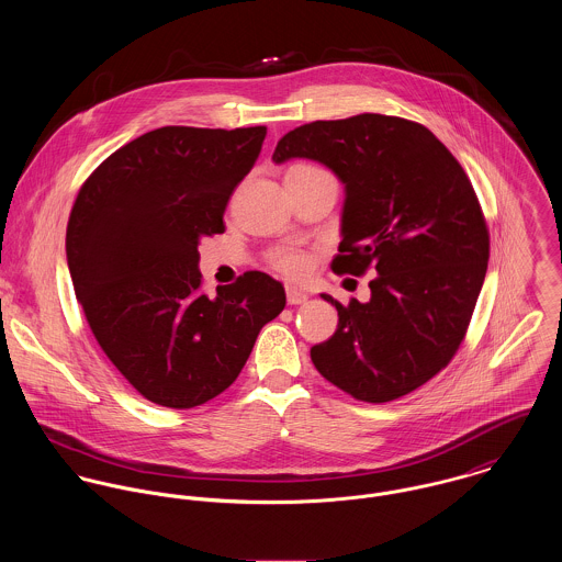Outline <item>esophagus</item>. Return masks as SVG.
<instances>
[{
	"label": "esophagus",
	"instance_id": "1",
	"mask_svg": "<svg viewBox=\"0 0 562 562\" xmlns=\"http://www.w3.org/2000/svg\"><path fill=\"white\" fill-rule=\"evenodd\" d=\"M285 296H288V303H290V305H303V303H307V299H310L307 292H303V290H299V288H292V285L285 288Z\"/></svg>",
	"mask_w": 562,
	"mask_h": 562
}]
</instances>
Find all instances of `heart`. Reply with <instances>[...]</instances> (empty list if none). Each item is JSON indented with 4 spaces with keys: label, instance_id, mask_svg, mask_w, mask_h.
Listing matches in <instances>:
<instances>
[{
    "label": "heart",
    "instance_id": "1",
    "mask_svg": "<svg viewBox=\"0 0 562 562\" xmlns=\"http://www.w3.org/2000/svg\"><path fill=\"white\" fill-rule=\"evenodd\" d=\"M285 177H310V179H333V175L316 166V164H296L288 170ZM268 261L274 270L288 274V277H303L307 270H310V263H312V257L301 250V248H292V246H281V248H274L270 255H268Z\"/></svg>",
    "mask_w": 562,
    "mask_h": 562
}]
</instances>
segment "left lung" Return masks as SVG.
I'll return each mask as SVG.
<instances>
[{
  "label": "left lung",
  "mask_w": 562,
  "mask_h": 562,
  "mask_svg": "<svg viewBox=\"0 0 562 562\" xmlns=\"http://www.w3.org/2000/svg\"><path fill=\"white\" fill-rule=\"evenodd\" d=\"M292 158L346 188L333 272L374 274L368 303L322 294L339 322L312 361L357 401L406 396L452 361L481 294L488 229L472 181L430 130L385 114L301 125L272 154Z\"/></svg>",
  "instance_id": "1"
}]
</instances>
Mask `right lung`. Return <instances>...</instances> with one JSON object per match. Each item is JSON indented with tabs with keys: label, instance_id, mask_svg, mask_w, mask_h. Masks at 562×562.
<instances>
[{
	"label": "right lung",
	"instance_id": "1",
	"mask_svg": "<svg viewBox=\"0 0 562 562\" xmlns=\"http://www.w3.org/2000/svg\"><path fill=\"white\" fill-rule=\"evenodd\" d=\"M266 127L168 125L101 161L83 181L67 225V261L88 326L147 401L192 408L241 372L285 290L259 270L210 299L199 241L223 234V214L250 172Z\"/></svg>",
	"mask_w": 562,
	"mask_h": 562
}]
</instances>
